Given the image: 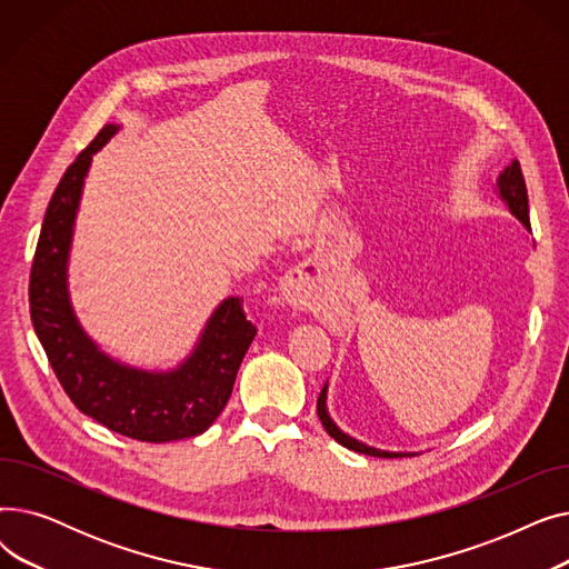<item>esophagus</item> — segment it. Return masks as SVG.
<instances>
[{
	"label": "esophagus",
	"instance_id": "34e87169",
	"mask_svg": "<svg viewBox=\"0 0 569 569\" xmlns=\"http://www.w3.org/2000/svg\"><path fill=\"white\" fill-rule=\"evenodd\" d=\"M325 269L322 262L316 258H309L297 269H292L290 277L283 283V295L286 300L295 307L302 309H313L325 292ZM320 309V307H318Z\"/></svg>",
	"mask_w": 569,
	"mask_h": 569
}]
</instances>
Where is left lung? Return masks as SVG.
<instances>
[{"label":"left lung","instance_id":"left-lung-1","mask_svg":"<svg viewBox=\"0 0 569 569\" xmlns=\"http://www.w3.org/2000/svg\"><path fill=\"white\" fill-rule=\"evenodd\" d=\"M496 196L507 204L510 209V214L517 217L526 230H530V217H528V191H526V182H523V174H521V166L519 161H512L507 166L498 177H496ZM327 390H330V385L325 382L322 392L318 397V417L325 427V431L330 433L339 445L348 447L352 452H360V455H369V457H382V459H397V457H415L417 452H390V450H380V447L367 445L362 440L352 438L350 433H346L330 415V408H327Z\"/></svg>","mask_w":569,"mask_h":569}]
</instances>
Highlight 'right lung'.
<instances>
[{"label": "right lung", "instance_id": "add662e5", "mask_svg": "<svg viewBox=\"0 0 569 569\" xmlns=\"http://www.w3.org/2000/svg\"><path fill=\"white\" fill-rule=\"evenodd\" d=\"M122 129L108 124L57 184L29 277V313L50 367L69 399L103 427L142 442L204 433L226 408L237 369L256 337L230 295L204 320L193 348L172 369H142L108 355L84 332L69 292V258L92 159Z\"/></svg>", "mask_w": 569, "mask_h": 569}]
</instances>
